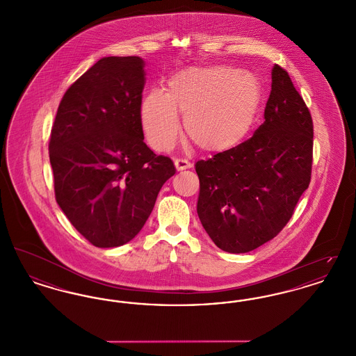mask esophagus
<instances>
[{"label":"esophagus","instance_id":"obj_1","mask_svg":"<svg viewBox=\"0 0 356 356\" xmlns=\"http://www.w3.org/2000/svg\"><path fill=\"white\" fill-rule=\"evenodd\" d=\"M175 165H176V170H188V168L192 167V164L186 159H176Z\"/></svg>","mask_w":356,"mask_h":356}]
</instances>
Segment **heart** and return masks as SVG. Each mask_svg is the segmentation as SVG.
<instances>
[{
    "label": "heart",
    "mask_w": 356,
    "mask_h": 356,
    "mask_svg": "<svg viewBox=\"0 0 356 356\" xmlns=\"http://www.w3.org/2000/svg\"><path fill=\"white\" fill-rule=\"evenodd\" d=\"M261 97L259 79L228 67L189 68L173 74L167 93L153 90L141 104L140 118L148 143L170 149L180 132L177 109L184 112L189 137L204 151L224 152L250 132Z\"/></svg>",
    "instance_id": "b5f03b06"
}]
</instances>
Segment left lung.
<instances>
[{
	"instance_id": "1",
	"label": "left lung",
	"mask_w": 356,
	"mask_h": 356,
	"mask_svg": "<svg viewBox=\"0 0 356 356\" xmlns=\"http://www.w3.org/2000/svg\"><path fill=\"white\" fill-rule=\"evenodd\" d=\"M264 122L236 147L195 164L197 215L213 243L244 254L276 236L309 186L314 122L286 69L272 68Z\"/></svg>"
}]
</instances>
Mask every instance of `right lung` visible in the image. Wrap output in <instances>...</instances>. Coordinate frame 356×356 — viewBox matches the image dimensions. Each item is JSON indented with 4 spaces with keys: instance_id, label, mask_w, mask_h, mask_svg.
I'll return each instance as SVG.
<instances>
[{
    "instance_id": "right-lung-1",
    "label": "right lung",
    "mask_w": 356,
    "mask_h": 356,
    "mask_svg": "<svg viewBox=\"0 0 356 356\" xmlns=\"http://www.w3.org/2000/svg\"><path fill=\"white\" fill-rule=\"evenodd\" d=\"M140 57H104L64 93L49 140L56 202L95 247H119L141 231L163 184L168 156L144 143Z\"/></svg>"
}]
</instances>
